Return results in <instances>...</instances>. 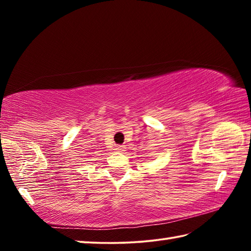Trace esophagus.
<instances>
[{
  "mask_svg": "<svg viewBox=\"0 0 251 251\" xmlns=\"http://www.w3.org/2000/svg\"><path fill=\"white\" fill-rule=\"evenodd\" d=\"M115 151L121 152V151H125V146L124 145H116L115 146Z\"/></svg>",
  "mask_w": 251,
  "mask_h": 251,
  "instance_id": "esophagus-1",
  "label": "esophagus"
}]
</instances>
